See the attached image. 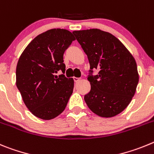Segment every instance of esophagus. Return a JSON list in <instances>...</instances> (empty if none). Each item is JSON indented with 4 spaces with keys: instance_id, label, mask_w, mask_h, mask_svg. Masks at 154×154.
I'll return each mask as SVG.
<instances>
[{
    "instance_id": "34e87169",
    "label": "esophagus",
    "mask_w": 154,
    "mask_h": 154,
    "mask_svg": "<svg viewBox=\"0 0 154 154\" xmlns=\"http://www.w3.org/2000/svg\"><path fill=\"white\" fill-rule=\"evenodd\" d=\"M74 82L77 83V82H79V81H80V78H79V77H74Z\"/></svg>"
}]
</instances>
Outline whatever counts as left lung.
<instances>
[{"mask_svg": "<svg viewBox=\"0 0 154 154\" xmlns=\"http://www.w3.org/2000/svg\"><path fill=\"white\" fill-rule=\"evenodd\" d=\"M76 39L90 63L91 91L84 100L94 113L112 117L131 103L139 81L137 63L117 37L99 29L75 30ZM99 70L97 75L92 70Z\"/></svg>", "mask_w": 154, "mask_h": 154, "instance_id": "left-lung-1", "label": "left lung"}]
</instances>
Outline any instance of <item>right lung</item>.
<instances>
[{"mask_svg":"<svg viewBox=\"0 0 154 154\" xmlns=\"http://www.w3.org/2000/svg\"><path fill=\"white\" fill-rule=\"evenodd\" d=\"M74 40L69 30L51 29L37 36L19 58L17 87L27 107L38 118L51 120L67 106L74 80L55 74L65 71L63 54Z\"/></svg>","mask_w":154,"mask_h":154,"instance_id":"1","label":"right lung"}]
</instances>
